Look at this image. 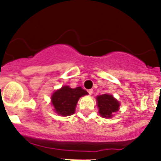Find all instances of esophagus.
<instances>
[{"instance_id": "obj_1", "label": "esophagus", "mask_w": 161, "mask_h": 161, "mask_svg": "<svg viewBox=\"0 0 161 161\" xmlns=\"http://www.w3.org/2000/svg\"><path fill=\"white\" fill-rule=\"evenodd\" d=\"M88 93H89V94H92V93H93V89H89V90H88Z\"/></svg>"}]
</instances>
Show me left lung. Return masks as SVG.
<instances>
[{
    "label": "left lung",
    "instance_id": "obj_1",
    "mask_svg": "<svg viewBox=\"0 0 161 161\" xmlns=\"http://www.w3.org/2000/svg\"><path fill=\"white\" fill-rule=\"evenodd\" d=\"M99 114L104 118H110L119 110V103L112 95L103 94L97 97Z\"/></svg>",
    "mask_w": 161,
    "mask_h": 161
}]
</instances>
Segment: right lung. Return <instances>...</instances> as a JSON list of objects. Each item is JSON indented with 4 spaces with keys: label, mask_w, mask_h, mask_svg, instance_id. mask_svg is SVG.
Listing matches in <instances>:
<instances>
[{
    "label": "right lung",
    "mask_w": 161,
    "mask_h": 161,
    "mask_svg": "<svg viewBox=\"0 0 161 161\" xmlns=\"http://www.w3.org/2000/svg\"><path fill=\"white\" fill-rule=\"evenodd\" d=\"M87 91L81 87L71 89L69 86H64L55 91L52 97V105L56 113L62 116L73 114L79 98L87 95Z\"/></svg>",
    "instance_id": "1"
}]
</instances>
